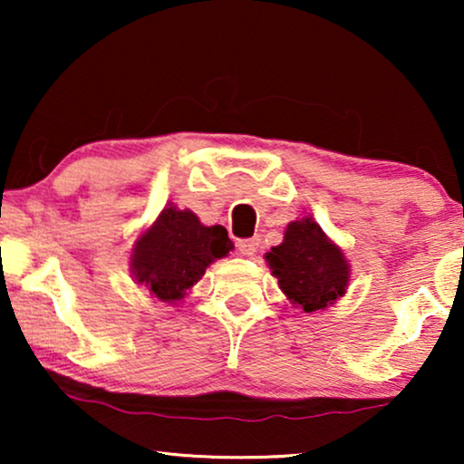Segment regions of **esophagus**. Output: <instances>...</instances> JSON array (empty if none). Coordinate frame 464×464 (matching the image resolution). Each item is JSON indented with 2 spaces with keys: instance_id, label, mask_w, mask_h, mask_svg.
I'll list each match as a JSON object with an SVG mask.
<instances>
[{
  "instance_id": "obj_1",
  "label": "esophagus",
  "mask_w": 464,
  "mask_h": 464,
  "mask_svg": "<svg viewBox=\"0 0 464 464\" xmlns=\"http://www.w3.org/2000/svg\"><path fill=\"white\" fill-rule=\"evenodd\" d=\"M237 246H238L240 256L251 257V256H256V251L259 249V238H245V240H238Z\"/></svg>"
}]
</instances>
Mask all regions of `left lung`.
<instances>
[{
    "mask_svg": "<svg viewBox=\"0 0 464 464\" xmlns=\"http://www.w3.org/2000/svg\"><path fill=\"white\" fill-rule=\"evenodd\" d=\"M285 297L304 313H323L346 294L351 264L313 215L289 221L283 243L264 256Z\"/></svg>",
    "mask_w": 464,
    "mask_h": 464,
    "instance_id": "1",
    "label": "left lung"
}]
</instances>
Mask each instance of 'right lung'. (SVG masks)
I'll use <instances>...</instances> for the list:
<instances>
[{
    "label": "right lung",
    "instance_id": "1",
    "mask_svg": "<svg viewBox=\"0 0 464 464\" xmlns=\"http://www.w3.org/2000/svg\"><path fill=\"white\" fill-rule=\"evenodd\" d=\"M232 249L224 226H205L189 208L167 205L132 245L130 275L156 300L177 306Z\"/></svg>",
    "mask_w": 464,
    "mask_h": 464
}]
</instances>
